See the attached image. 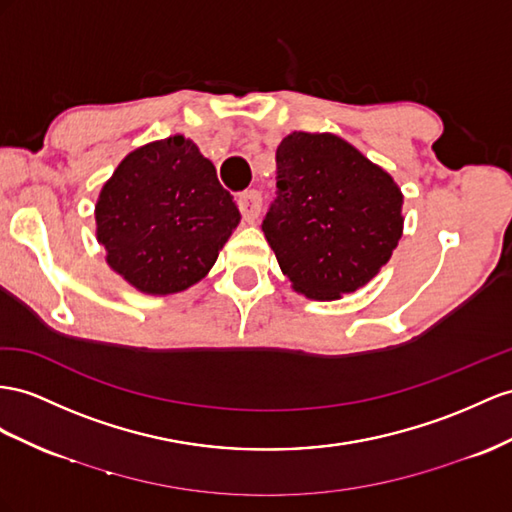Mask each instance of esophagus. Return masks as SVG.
<instances>
[{
  "label": "esophagus",
  "instance_id": "obj_1",
  "mask_svg": "<svg viewBox=\"0 0 512 512\" xmlns=\"http://www.w3.org/2000/svg\"><path fill=\"white\" fill-rule=\"evenodd\" d=\"M238 205H240V212H242L244 220L253 222L261 212V194L257 190L242 192L240 199H238Z\"/></svg>",
  "mask_w": 512,
  "mask_h": 512
}]
</instances>
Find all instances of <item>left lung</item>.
Segmentation results:
<instances>
[{
    "instance_id": "obj_1",
    "label": "left lung",
    "mask_w": 512,
    "mask_h": 512,
    "mask_svg": "<svg viewBox=\"0 0 512 512\" xmlns=\"http://www.w3.org/2000/svg\"><path fill=\"white\" fill-rule=\"evenodd\" d=\"M277 188L261 229L294 292L311 300L368 285L402 238L398 183L335 134L285 136Z\"/></svg>"
}]
</instances>
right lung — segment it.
Masks as SVG:
<instances>
[{
    "label": "right lung",
    "instance_id": "obj_1",
    "mask_svg": "<svg viewBox=\"0 0 512 512\" xmlns=\"http://www.w3.org/2000/svg\"><path fill=\"white\" fill-rule=\"evenodd\" d=\"M240 218L214 164L181 134L125 155L95 205L108 266L151 296L199 283Z\"/></svg>",
    "mask_w": 512,
    "mask_h": 512
}]
</instances>
